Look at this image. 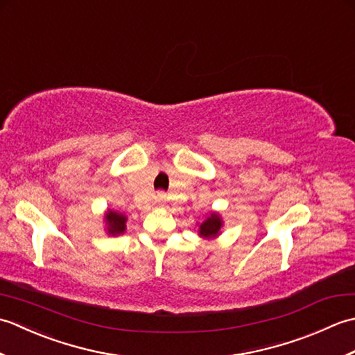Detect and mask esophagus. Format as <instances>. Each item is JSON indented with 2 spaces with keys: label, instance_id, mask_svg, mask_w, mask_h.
Segmentation results:
<instances>
[{
  "label": "esophagus",
  "instance_id": "obj_1",
  "mask_svg": "<svg viewBox=\"0 0 355 355\" xmlns=\"http://www.w3.org/2000/svg\"><path fill=\"white\" fill-rule=\"evenodd\" d=\"M155 200H157L158 202H164V201H166V192H163V191L157 192V195H155Z\"/></svg>",
  "mask_w": 355,
  "mask_h": 355
}]
</instances>
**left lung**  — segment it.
Returning <instances> with one entry per match:
<instances>
[{"mask_svg": "<svg viewBox=\"0 0 355 355\" xmlns=\"http://www.w3.org/2000/svg\"><path fill=\"white\" fill-rule=\"evenodd\" d=\"M221 225L223 224H221L220 216H218L216 214H212L205 223L200 225V235L206 236V238L216 236L218 232H220V229H221Z\"/></svg>", "mask_w": 355, "mask_h": 355, "instance_id": "obj_1", "label": "left lung"}]
</instances>
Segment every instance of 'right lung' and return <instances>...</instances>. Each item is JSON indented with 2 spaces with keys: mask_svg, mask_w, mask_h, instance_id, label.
<instances>
[{
  "mask_svg": "<svg viewBox=\"0 0 355 355\" xmlns=\"http://www.w3.org/2000/svg\"><path fill=\"white\" fill-rule=\"evenodd\" d=\"M107 223H108V233L110 235H120V233L125 232V223H126V216L120 215L117 212H110L107 214Z\"/></svg>",
  "mask_w": 355,
  "mask_h": 355,
  "instance_id": "obj_1",
  "label": "right lung"
}]
</instances>
